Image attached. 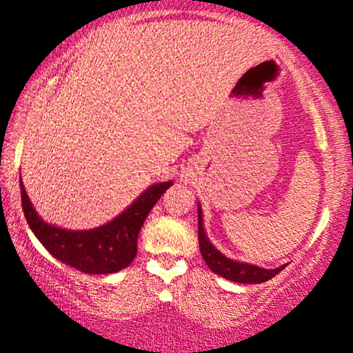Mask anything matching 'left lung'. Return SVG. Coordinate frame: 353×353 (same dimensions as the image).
<instances>
[{"mask_svg": "<svg viewBox=\"0 0 353 353\" xmlns=\"http://www.w3.org/2000/svg\"><path fill=\"white\" fill-rule=\"evenodd\" d=\"M199 249L202 254V259L205 260V263L209 265V268L212 272L220 274L221 278L230 279V281L234 283H245V284H255V283H265L268 279H272L273 276L281 272V270L286 267V265H281L279 268L274 270H265L260 267H255V265H249V263H241V262H234V260H230L228 257H225L223 254H220L214 245L210 244V241L207 239V236L204 233V228H202V212L199 207Z\"/></svg>", "mask_w": 353, "mask_h": 353, "instance_id": "1", "label": "left lung"}]
</instances>
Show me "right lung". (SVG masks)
Returning <instances> with one entry per match:
<instances>
[{"mask_svg":"<svg viewBox=\"0 0 353 353\" xmlns=\"http://www.w3.org/2000/svg\"><path fill=\"white\" fill-rule=\"evenodd\" d=\"M172 181L157 183L143 192L117 219L99 228L70 231L51 226L37 215L21 180L22 209L33 234L61 262L88 274L115 273L128 267L137 255L139 230L149 212Z\"/></svg>","mask_w":353,"mask_h":353,"instance_id":"add662e5","label":"right lung"}]
</instances>
